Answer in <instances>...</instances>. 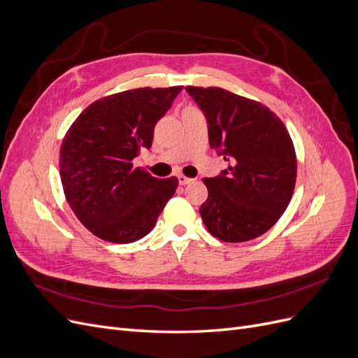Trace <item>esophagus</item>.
I'll list each match as a JSON object with an SVG mask.
<instances>
[{
  "label": "esophagus",
  "mask_w": 358,
  "mask_h": 358,
  "mask_svg": "<svg viewBox=\"0 0 358 358\" xmlns=\"http://www.w3.org/2000/svg\"><path fill=\"white\" fill-rule=\"evenodd\" d=\"M178 179H179V185H187V183L192 182V179L187 178L185 175H179V176H178Z\"/></svg>",
  "instance_id": "34e87169"
}]
</instances>
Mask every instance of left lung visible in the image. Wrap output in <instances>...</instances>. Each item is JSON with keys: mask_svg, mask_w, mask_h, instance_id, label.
<instances>
[{"mask_svg": "<svg viewBox=\"0 0 358 358\" xmlns=\"http://www.w3.org/2000/svg\"><path fill=\"white\" fill-rule=\"evenodd\" d=\"M208 119L209 145L229 167L203 179L200 206L208 231L222 242H248L278 222L289 204L297 158L284 122L264 104L222 88L187 86Z\"/></svg>", "mask_w": 358, "mask_h": 358, "instance_id": "1", "label": "left lung"}]
</instances>
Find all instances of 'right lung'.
I'll use <instances>...</instances> for the list:
<instances>
[{
  "instance_id": "1",
  "label": "right lung",
  "mask_w": 358,
  "mask_h": 358,
  "mask_svg": "<svg viewBox=\"0 0 358 358\" xmlns=\"http://www.w3.org/2000/svg\"><path fill=\"white\" fill-rule=\"evenodd\" d=\"M182 86L138 88L103 96L71 124L59 150L64 194L78 220L112 243H131L152 231L178 188V178H154L133 167L152 146L154 128Z\"/></svg>"
}]
</instances>
